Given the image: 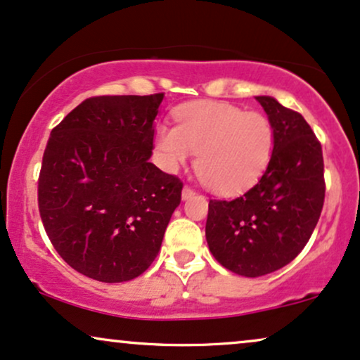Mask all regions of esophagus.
<instances>
[{"label": "esophagus", "mask_w": 360, "mask_h": 360, "mask_svg": "<svg viewBox=\"0 0 360 360\" xmlns=\"http://www.w3.org/2000/svg\"><path fill=\"white\" fill-rule=\"evenodd\" d=\"M194 194H195L194 189H191L189 186H184V189H183V201H188V199L193 198Z\"/></svg>", "instance_id": "esophagus-1"}]
</instances>
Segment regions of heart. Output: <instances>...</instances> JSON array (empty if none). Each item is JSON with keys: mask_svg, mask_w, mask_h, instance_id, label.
Here are the masks:
<instances>
[{"mask_svg": "<svg viewBox=\"0 0 360 360\" xmlns=\"http://www.w3.org/2000/svg\"><path fill=\"white\" fill-rule=\"evenodd\" d=\"M176 126L161 124L156 149L165 169L176 171L198 153L195 169L219 194H238L261 179L271 165L276 129L261 112L234 104L195 101L177 108Z\"/></svg>", "mask_w": 360, "mask_h": 360, "instance_id": "obj_1", "label": "heart"}]
</instances>
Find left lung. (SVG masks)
Returning a JSON list of instances; mask_svg holds the SVG:
<instances>
[{
  "label": "left lung",
  "instance_id": "obj_1",
  "mask_svg": "<svg viewBox=\"0 0 360 360\" xmlns=\"http://www.w3.org/2000/svg\"><path fill=\"white\" fill-rule=\"evenodd\" d=\"M276 129L271 165L231 201H209L206 240L216 261L245 277L271 274L302 251L324 206L322 148L306 120L271 96H256Z\"/></svg>",
  "mask_w": 360,
  "mask_h": 360
}]
</instances>
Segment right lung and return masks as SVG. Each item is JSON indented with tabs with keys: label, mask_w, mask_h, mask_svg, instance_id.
I'll list each match as a JSON object with an SVG mask.
<instances>
[{
	"label": "right lung",
	"mask_w": 360,
	"mask_h": 360,
	"mask_svg": "<svg viewBox=\"0 0 360 360\" xmlns=\"http://www.w3.org/2000/svg\"><path fill=\"white\" fill-rule=\"evenodd\" d=\"M162 98H89L48 139L41 221L59 256L91 279L126 282L143 274L181 202L183 183L149 162Z\"/></svg>",
	"instance_id": "obj_1"
}]
</instances>
